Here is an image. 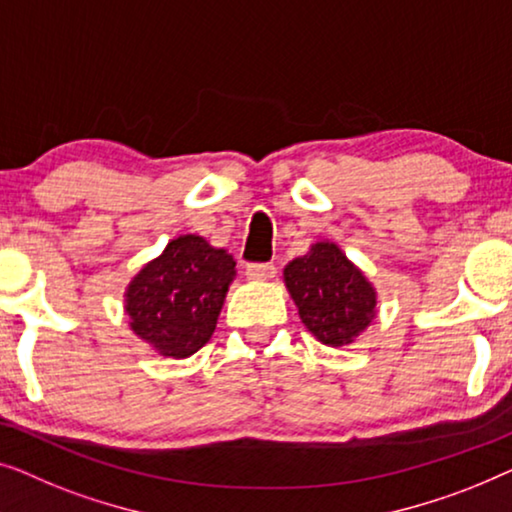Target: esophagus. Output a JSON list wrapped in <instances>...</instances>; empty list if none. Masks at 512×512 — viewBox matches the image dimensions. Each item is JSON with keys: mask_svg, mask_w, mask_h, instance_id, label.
<instances>
[{"mask_svg": "<svg viewBox=\"0 0 512 512\" xmlns=\"http://www.w3.org/2000/svg\"><path fill=\"white\" fill-rule=\"evenodd\" d=\"M246 276L250 280H271L276 276V266L271 262H253L246 266Z\"/></svg>", "mask_w": 512, "mask_h": 512, "instance_id": "obj_1", "label": "esophagus"}]
</instances>
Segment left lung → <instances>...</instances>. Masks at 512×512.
I'll return each instance as SVG.
<instances>
[{
    "instance_id": "left-lung-1",
    "label": "left lung",
    "mask_w": 512,
    "mask_h": 512,
    "mask_svg": "<svg viewBox=\"0 0 512 512\" xmlns=\"http://www.w3.org/2000/svg\"><path fill=\"white\" fill-rule=\"evenodd\" d=\"M285 285L308 331L331 348L355 341L376 315L371 283L334 243H315L311 253L292 259Z\"/></svg>"
}]
</instances>
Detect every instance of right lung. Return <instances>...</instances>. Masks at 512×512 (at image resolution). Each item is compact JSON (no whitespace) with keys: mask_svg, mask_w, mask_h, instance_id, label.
Returning a JSON list of instances; mask_svg holds the SVG:
<instances>
[{"mask_svg":"<svg viewBox=\"0 0 512 512\" xmlns=\"http://www.w3.org/2000/svg\"><path fill=\"white\" fill-rule=\"evenodd\" d=\"M236 262L201 236H178L127 290L132 329L164 357L197 352L218 325Z\"/></svg>","mask_w":512,"mask_h":512,"instance_id":"obj_1","label":"right lung"}]
</instances>
